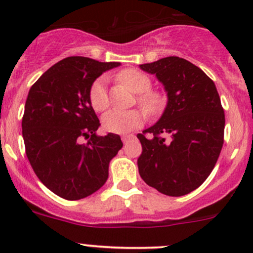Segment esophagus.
<instances>
[{"mask_svg": "<svg viewBox=\"0 0 253 253\" xmlns=\"http://www.w3.org/2000/svg\"><path fill=\"white\" fill-rule=\"evenodd\" d=\"M134 138V136L133 134H127V136H122V142L124 143H126V142H128L129 139H133Z\"/></svg>", "mask_w": 253, "mask_h": 253, "instance_id": "obj_1", "label": "esophagus"}]
</instances>
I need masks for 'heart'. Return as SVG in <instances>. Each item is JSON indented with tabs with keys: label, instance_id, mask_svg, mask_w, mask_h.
<instances>
[{
	"label": "heart",
	"instance_id": "heart-1",
	"mask_svg": "<svg viewBox=\"0 0 253 253\" xmlns=\"http://www.w3.org/2000/svg\"><path fill=\"white\" fill-rule=\"evenodd\" d=\"M117 78L128 86L133 93L138 94L137 103L149 115H157L164 110L168 96L164 91L153 90L152 79L141 71L125 70ZM106 77H99L93 82L89 89V101L95 111H104L109 106V95L106 89ZM144 122V114L141 110L120 111L111 110L103 116V126L112 133H127L138 128Z\"/></svg>",
	"mask_w": 253,
	"mask_h": 253
}]
</instances>
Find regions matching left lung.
Segmentation results:
<instances>
[{
	"label": "left lung",
	"mask_w": 253,
	"mask_h": 253,
	"mask_svg": "<svg viewBox=\"0 0 253 253\" xmlns=\"http://www.w3.org/2000/svg\"><path fill=\"white\" fill-rule=\"evenodd\" d=\"M139 67L157 76L168 91L159 121L137 134L143 150L139 175L164 195L185 196L211 175L223 148L220 98L214 82L185 58L169 56Z\"/></svg>",
	"instance_id": "obj_1"
}]
</instances>
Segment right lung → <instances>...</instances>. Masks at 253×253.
Returning <instances> with one entry per match:
<instances>
[{"mask_svg": "<svg viewBox=\"0 0 253 253\" xmlns=\"http://www.w3.org/2000/svg\"><path fill=\"white\" fill-rule=\"evenodd\" d=\"M119 65L66 57L48 68L28 94L22 120L28 160L39 180L65 200L96 192L124 145L119 134L96 136L100 122L89 101L93 82ZM82 138L87 143H81Z\"/></svg>", "mask_w": 253, "mask_h": 253, "instance_id": "add662e5", "label": "right lung"}]
</instances>
